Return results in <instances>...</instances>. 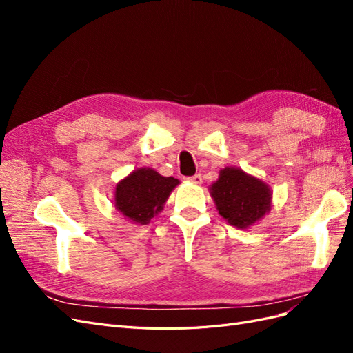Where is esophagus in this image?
Instances as JSON below:
<instances>
[{
  "mask_svg": "<svg viewBox=\"0 0 353 353\" xmlns=\"http://www.w3.org/2000/svg\"><path fill=\"white\" fill-rule=\"evenodd\" d=\"M187 179L191 181V183H193V184H201V183H203V179H201V175H200V174H196V175H193V176H188Z\"/></svg>",
  "mask_w": 353,
  "mask_h": 353,
  "instance_id": "esophagus-1",
  "label": "esophagus"
}]
</instances>
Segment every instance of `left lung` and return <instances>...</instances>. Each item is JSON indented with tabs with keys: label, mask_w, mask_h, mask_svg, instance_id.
Returning a JSON list of instances; mask_svg holds the SVG:
<instances>
[{
	"label": "left lung",
	"mask_w": 353,
	"mask_h": 353,
	"mask_svg": "<svg viewBox=\"0 0 353 353\" xmlns=\"http://www.w3.org/2000/svg\"><path fill=\"white\" fill-rule=\"evenodd\" d=\"M219 215L231 225L248 228L271 209V190L258 178L237 168H225L210 187Z\"/></svg>",
	"instance_id": "8db88e82"
}]
</instances>
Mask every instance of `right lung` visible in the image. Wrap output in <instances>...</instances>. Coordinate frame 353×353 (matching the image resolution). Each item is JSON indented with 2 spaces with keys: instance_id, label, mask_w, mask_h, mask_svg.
<instances>
[{
  "instance_id": "1",
  "label": "right lung",
  "mask_w": 353,
  "mask_h": 353,
  "mask_svg": "<svg viewBox=\"0 0 353 353\" xmlns=\"http://www.w3.org/2000/svg\"><path fill=\"white\" fill-rule=\"evenodd\" d=\"M178 184L176 178L162 176L150 168L134 170L116 185V209L131 222L145 225L163 209L170 191Z\"/></svg>"
}]
</instances>
